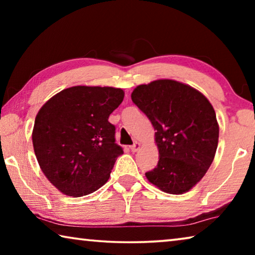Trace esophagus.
Segmentation results:
<instances>
[{"label": "esophagus", "mask_w": 255, "mask_h": 255, "mask_svg": "<svg viewBox=\"0 0 255 255\" xmlns=\"http://www.w3.org/2000/svg\"><path fill=\"white\" fill-rule=\"evenodd\" d=\"M129 148H130L131 152H137V150L140 148V144L139 143H133L131 146H129Z\"/></svg>", "instance_id": "esophagus-1"}]
</instances>
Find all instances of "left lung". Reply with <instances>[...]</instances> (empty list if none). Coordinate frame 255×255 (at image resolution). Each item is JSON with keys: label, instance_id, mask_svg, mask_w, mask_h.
Returning a JSON list of instances; mask_svg holds the SVG:
<instances>
[{"label": "left lung", "instance_id": "obj_1", "mask_svg": "<svg viewBox=\"0 0 255 255\" xmlns=\"http://www.w3.org/2000/svg\"><path fill=\"white\" fill-rule=\"evenodd\" d=\"M131 100L152 123L158 148L150 183L181 195L204 178L214 161L219 127L213 106L204 94L173 80L138 85Z\"/></svg>", "mask_w": 255, "mask_h": 255}]
</instances>
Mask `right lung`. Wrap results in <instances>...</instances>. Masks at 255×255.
<instances>
[{
  "mask_svg": "<svg viewBox=\"0 0 255 255\" xmlns=\"http://www.w3.org/2000/svg\"><path fill=\"white\" fill-rule=\"evenodd\" d=\"M122 89L72 86L37 114L32 144L41 171L64 195L82 197L109 179L123 148L109 116L124 100Z\"/></svg>",
  "mask_w": 255,
  "mask_h": 255,
  "instance_id": "add662e5",
  "label": "right lung"
}]
</instances>
